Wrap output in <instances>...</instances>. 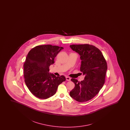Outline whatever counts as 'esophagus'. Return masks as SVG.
I'll list each match as a JSON object with an SVG mask.
<instances>
[{
  "label": "esophagus",
  "instance_id": "esophagus-1",
  "mask_svg": "<svg viewBox=\"0 0 130 130\" xmlns=\"http://www.w3.org/2000/svg\"><path fill=\"white\" fill-rule=\"evenodd\" d=\"M66 80L68 81H71V78H70L69 77L66 76Z\"/></svg>",
  "mask_w": 130,
  "mask_h": 130
}]
</instances>
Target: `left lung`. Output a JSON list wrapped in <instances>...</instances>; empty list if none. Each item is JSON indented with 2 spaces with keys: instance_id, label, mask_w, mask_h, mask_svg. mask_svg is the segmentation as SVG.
Listing matches in <instances>:
<instances>
[{
  "instance_id": "obj_1",
  "label": "left lung",
  "mask_w": 130,
  "mask_h": 130,
  "mask_svg": "<svg viewBox=\"0 0 130 130\" xmlns=\"http://www.w3.org/2000/svg\"><path fill=\"white\" fill-rule=\"evenodd\" d=\"M70 46L80 55V71L85 75L81 82L71 78L75 87L70 95L77 101L87 102L94 98L103 87L107 69V62L100 49L93 45L73 44Z\"/></svg>"
}]
</instances>
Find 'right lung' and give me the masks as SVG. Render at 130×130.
<instances>
[{
    "instance_id": "obj_1",
    "label": "right lung",
    "mask_w": 130,
    "mask_h": 130,
    "mask_svg": "<svg viewBox=\"0 0 130 130\" xmlns=\"http://www.w3.org/2000/svg\"><path fill=\"white\" fill-rule=\"evenodd\" d=\"M62 47L52 45H39L32 48L23 64L25 84L32 94L46 99L55 94L60 84L65 81L63 75L56 76L50 74L49 67Z\"/></svg>"
}]
</instances>
